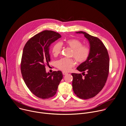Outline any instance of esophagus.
Listing matches in <instances>:
<instances>
[{"label": "esophagus", "instance_id": "34e87169", "mask_svg": "<svg viewBox=\"0 0 126 126\" xmlns=\"http://www.w3.org/2000/svg\"><path fill=\"white\" fill-rule=\"evenodd\" d=\"M63 75H66V74H67V73L66 72H63Z\"/></svg>", "mask_w": 126, "mask_h": 126}]
</instances>
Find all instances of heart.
Listing matches in <instances>:
<instances>
[{
  "mask_svg": "<svg viewBox=\"0 0 126 126\" xmlns=\"http://www.w3.org/2000/svg\"><path fill=\"white\" fill-rule=\"evenodd\" d=\"M67 47L73 49L71 57H74L77 62L82 63L88 59L90 54V49L87 46H82V43L77 39H67L66 42ZM63 44L58 42L52 47V52L55 56L59 54L62 51ZM75 62L72 59L62 58L56 63V66L63 72H68L74 66Z\"/></svg>",
  "mask_w": 126,
  "mask_h": 126,
  "instance_id": "1",
  "label": "heart"
}]
</instances>
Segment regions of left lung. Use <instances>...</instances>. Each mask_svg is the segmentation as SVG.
<instances>
[{"label":"left lung","mask_w":126,"mask_h":126,"mask_svg":"<svg viewBox=\"0 0 126 126\" xmlns=\"http://www.w3.org/2000/svg\"><path fill=\"white\" fill-rule=\"evenodd\" d=\"M76 33L84 34L90 46L88 59L77 68L82 72L84 77L81 74H72L75 94L79 98L86 100L95 96L105 86L109 72V56L106 47L99 38L84 32Z\"/></svg>","instance_id":"1"}]
</instances>
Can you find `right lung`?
<instances>
[{"label": "right lung", "mask_w": 126, "mask_h": 126, "mask_svg": "<svg viewBox=\"0 0 126 126\" xmlns=\"http://www.w3.org/2000/svg\"><path fill=\"white\" fill-rule=\"evenodd\" d=\"M60 37L58 32L44 31L30 38L23 48L22 76L27 88L39 98L48 99L54 96L63 79L61 71L47 73L46 71V65L50 61L49 47Z\"/></svg>", "instance_id": "add662e5"}]
</instances>
